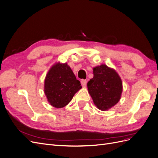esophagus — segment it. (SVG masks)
Wrapping results in <instances>:
<instances>
[{
  "mask_svg": "<svg viewBox=\"0 0 158 158\" xmlns=\"http://www.w3.org/2000/svg\"><path fill=\"white\" fill-rule=\"evenodd\" d=\"M81 84H82L83 87H85L87 84V81L85 80H81Z\"/></svg>",
  "mask_w": 158,
  "mask_h": 158,
  "instance_id": "1",
  "label": "esophagus"
}]
</instances>
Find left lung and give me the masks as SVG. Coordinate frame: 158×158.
Listing matches in <instances>:
<instances>
[{
  "instance_id": "left-lung-1",
  "label": "left lung",
  "mask_w": 158,
  "mask_h": 158,
  "mask_svg": "<svg viewBox=\"0 0 158 158\" xmlns=\"http://www.w3.org/2000/svg\"><path fill=\"white\" fill-rule=\"evenodd\" d=\"M94 77L88 82V92L97 107L106 111L116 105L121 99L123 84L120 76L106 64L93 69Z\"/></svg>"
}]
</instances>
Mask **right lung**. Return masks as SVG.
I'll return each mask as SVG.
<instances>
[{"label": "right lung", "instance_id": "obj_1", "mask_svg": "<svg viewBox=\"0 0 158 158\" xmlns=\"http://www.w3.org/2000/svg\"><path fill=\"white\" fill-rule=\"evenodd\" d=\"M81 88L80 81L66 63L55 64L46 75L44 92L47 101L56 108L66 106Z\"/></svg>", "mask_w": 158, "mask_h": 158}]
</instances>
